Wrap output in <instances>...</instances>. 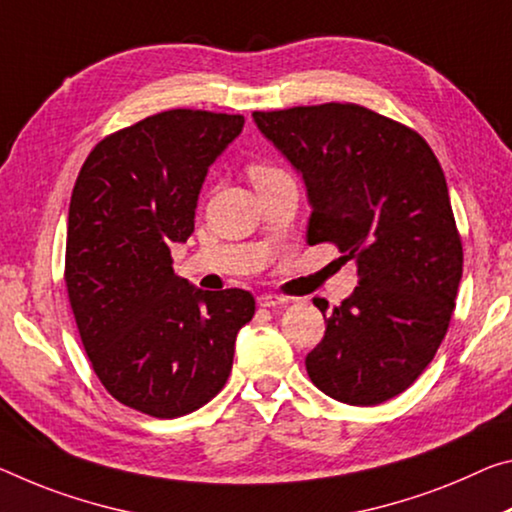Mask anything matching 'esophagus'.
Here are the masks:
<instances>
[{
    "instance_id": "obj_1",
    "label": "esophagus",
    "mask_w": 512,
    "mask_h": 512,
    "mask_svg": "<svg viewBox=\"0 0 512 512\" xmlns=\"http://www.w3.org/2000/svg\"><path fill=\"white\" fill-rule=\"evenodd\" d=\"M287 298H282L278 294H262L257 296V305L259 307H278V305H285Z\"/></svg>"
}]
</instances>
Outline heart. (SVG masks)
<instances>
[{
    "mask_svg": "<svg viewBox=\"0 0 512 512\" xmlns=\"http://www.w3.org/2000/svg\"><path fill=\"white\" fill-rule=\"evenodd\" d=\"M248 173H250V180H253L255 184H259V182L271 180V177L282 175V170L271 166V164H266V161H255V164H250Z\"/></svg>",
    "mask_w": 512,
    "mask_h": 512,
    "instance_id": "b5f03b06",
    "label": "heart"
}]
</instances>
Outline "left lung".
<instances>
[{
  "mask_svg": "<svg viewBox=\"0 0 512 512\" xmlns=\"http://www.w3.org/2000/svg\"><path fill=\"white\" fill-rule=\"evenodd\" d=\"M255 125L300 173L307 243L330 241L360 282L326 314L307 353L312 383L348 405H378L421 376L449 328L462 243L440 161L417 132L360 104L255 111Z\"/></svg>",
  "mask_w": 512,
  "mask_h": 512,
  "instance_id": "1",
  "label": "left lung"
}]
</instances>
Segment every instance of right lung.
<instances>
[{
	"mask_svg": "<svg viewBox=\"0 0 512 512\" xmlns=\"http://www.w3.org/2000/svg\"><path fill=\"white\" fill-rule=\"evenodd\" d=\"M243 123L161 111L97 143L72 189L66 285L81 344L113 399L150 417L214 399L255 314L248 291H202L170 259V246L191 237L209 166Z\"/></svg>",
	"mask_w": 512,
	"mask_h": 512,
	"instance_id": "1",
	"label": "right lung"
}]
</instances>
